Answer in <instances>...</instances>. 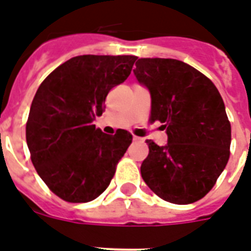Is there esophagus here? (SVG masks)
I'll return each mask as SVG.
<instances>
[{"instance_id": "obj_1", "label": "esophagus", "mask_w": 251, "mask_h": 251, "mask_svg": "<svg viewBox=\"0 0 251 251\" xmlns=\"http://www.w3.org/2000/svg\"><path fill=\"white\" fill-rule=\"evenodd\" d=\"M133 141H134V142H142L143 139H142V138H139V137H135V135H134V137H133Z\"/></svg>"}]
</instances>
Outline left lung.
<instances>
[{"label": "left lung", "mask_w": 251, "mask_h": 251, "mask_svg": "<svg viewBox=\"0 0 251 251\" xmlns=\"http://www.w3.org/2000/svg\"><path fill=\"white\" fill-rule=\"evenodd\" d=\"M134 75L150 91L149 121L162 122L168 135L166 146L146 141L143 180L168 202L198 201L213 188L230 155L223 97L205 75L176 59L141 57Z\"/></svg>", "instance_id": "obj_1"}]
</instances>
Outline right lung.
<instances>
[{
	"label": "right lung",
	"mask_w": 251,
	"mask_h": 251,
	"mask_svg": "<svg viewBox=\"0 0 251 251\" xmlns=\"http://www.w3.org/2000/svg\"><path fill=\"white\" fill-rule=\"evenodd\" d=\"M137 56L80 55L55 68L38 88L26 141L38 175L68 202H88L110 184L133 135H108L93 125L105 99L129 77Z\"/></svg>",
	"instance_id": "add662e5"
}]
</instances>
